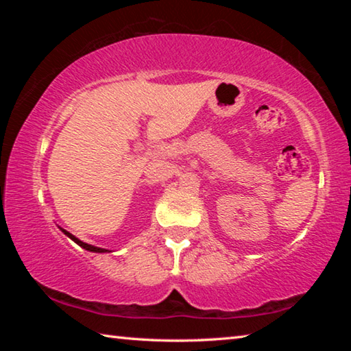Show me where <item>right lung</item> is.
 Returning a JSON list of instances; mask_svg holds the SVG:
<instances>
[{
  "label": "right lung",
  "instance_id": "1",
  "mask_svg": "<svg viewBox=\"0 0 351 351\" xmlns=\"http://www.w3.org/2000/svg\"><path fill=\"white\" fill-rule=\"evenodd\" d=\"M60 230L62 232L66 235V237H69L71 240H73L74 243H77V245H79L80 247H83V249H86V251H90V252H99V254H104V252H111V251H108V249H104V247H97V246H93V245H88V243H85V241H82V240H79L77 239V237H74L73 234L71 232H68V230H64V229H62L60 228Z\"/></svg>",
  "mask_w": 351,
  "mask_h": 351
}]
</instances>
